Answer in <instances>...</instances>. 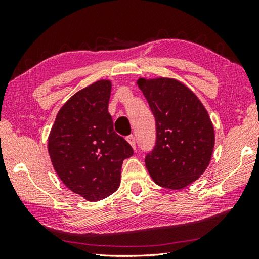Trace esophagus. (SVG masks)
I'll return each mask as SVG.
<instances>
[{
  "mask_svg": "<svg viewBox=\"0 0 259 259\" xmlns=\"http://www.w3.org/2000/svg\"><path fill=\"white\" fill-rule=\"evenodd\" d=\"M126 142H128L130 145L133 146L134 150H136V139H135L134 135H129L128 137H126Z\"/></svg>",
  "mask_w": 259,
  "mask_h": 259,
  "instance_id": "esophagus-1",
  "label": "esophagus"
}]
</instances>
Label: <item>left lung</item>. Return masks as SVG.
I'll list each match as a JSON object with an SVG mask.
<instances>
[{"instance_id": "left-lung-1", "label": "left lung", "mask_w": 259, "mask_h": 259, "mask_svg": "<svg viewBox=\"0 0 259 259\" xmlns=\"http://www.w3.org/2000/svg\"><path fill=\"white\" fill-rule=\"evenodd\" d=\"M155 117L156 142L145 157L153 181L169 190L195 182L211 160L212 122L196 95L176 78H138Z\"/></svg>"}]
</instances>
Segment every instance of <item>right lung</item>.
<instances>
[{"instance_id":"1","label":"right lung","mask_w":259,"mask_h":259,"mask_svg":"<svg viewBox=\"0 0 259 259\" xmlns=\"http://www.w3.org/2000/svg\"><path fill=\"white\" fill-rule=\"evenodd\" d=\"M112 82L99 80L83 88L57 114L48 138L55 171L72 192L99 201L120 186L123 160L133 147L117 135L108 113Z\"/></svg>"}]
</instances>
